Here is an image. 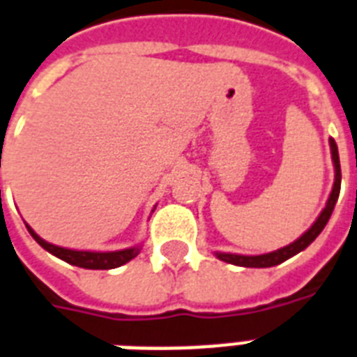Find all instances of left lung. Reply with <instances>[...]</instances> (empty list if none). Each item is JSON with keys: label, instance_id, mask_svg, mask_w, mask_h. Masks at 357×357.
<instances>
[{"label": "left lung", "instance_id": "left-lung-1", "mask_svg": "<svg viewBox=\"0 0 357 357\" xmlns=\"http://www.w3.org/2000/svg\"><path fill=\"white\" fill-rule=\"evenodd\" d=\"M330 148H331V159H333V168H335V181H333V189L331 195L326 202V208L322 209V213L318 215V219L312 222V227L307 230L303 236H299L294 243L277 249L273 252H266V255H257V257H247V255H232V252H215V257L222 260V262L234 264V266H241V268H271L277 264H282L288 258H292L294 255H298L303 249H307L309 245L318 238V234L322 232L324 227L330 221L333 208H335L337 198L341 192V162H339V151H337V144L333 138H330Z\"/></svg>", "mask_w": 357, "mask_h": 357}]
</instances>
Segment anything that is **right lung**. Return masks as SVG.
Returning a JSON list of instances; mask_svg holds the SVG:
<instances>
[{
	"label": "right lung",
	"mask_w": 357,
	"mask_h": 357,
	"mask_svg": "<svg viewBox=\"0 0 357 357\" xmlns=\"http://www.w3.org/2000/svg\"><path fill=\"white\" fill-rule=\"evenodd\" d=\"M27 232L31 234V238H33L35 241L43 247V249L52 252L54 257L61 258V260H65L67 264H73V266H78V268H86V269L119 268V266H123V264H127L135 257H138V252H140V245L129 247V249H121V251H110V252L75 251V249H65V247H58V245L48 243V241H45L40 236H37L31 227H27Z\"/></svg>",
	"instance_id": "add662e5"
}]
</instances>
